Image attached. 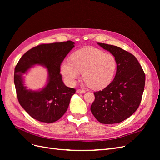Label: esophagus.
Instances as JSON below:
<instances>
[{
	"instance_id": "obj_1",
	"label": "esophagus",
	"mask_w": 160,
	"mask_h": 160,
	"mask_svg": "<svg viewBox=\"0 0 160 160\" xmlns=\"http://www.w3.org/2000/svg\"><path fill=\"white\" fill-rule=\"evenodd\" d=\"M77 93H85V90H83V89H78L77 90Z\"/></svg>"
}]
</instances>
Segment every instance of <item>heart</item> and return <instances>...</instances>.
Returning <instances> with one entry per match:
<instances>
[{
  "label": "heart",
  "instance_id": "heart-1",
  "mask_svg": "<svg viewBox=\"0 0 160 160\" xmlns=\"http://www.w3.org/2000/svg\"><path fill=\"white\" fill-rule=\"evenodd\" d=\"M71 59L61 65V74L70 85H73L83 72V78L91 88L102 89L112 81L117 71L115 57L95 48L86 47L77 51Z\"/></svg>",
  "mask_w": 160,
  "mask_h": 160
}]
</instances>
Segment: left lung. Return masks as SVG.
Masks as SVG:
<instances>
[{"label": "left lung", "mask_w": 160, "mask_h": 160, "mask_svg": "<svg viewBox=\"0 0 160 160\" xmlns=\"http://www.w3.org/2000/svg\"><path fill=\"white\" fill-rule=\"evenodd\" d=\"M109 51L118 62L113 81L102 91L95 92L91 111L101 123L123 122L136 111L141 103L146 76L138 59L121 48L98 42Z\"/></svg>", "instance_id": "1"}]
</instances>
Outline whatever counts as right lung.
<instances>
[{
    "mask_svg": "<svg viewBox=\"0 0 160 160\" xmlns=\"http://www.w3.org/2000/svg\"><path fill=\"white\" fill-rule=\"evenodd\" d=\"M74 45L75 42L71 41L42 44L27 51L18 62L14 74L17 98L22 108L33 119L44 123H53L68 109L75 89L64 84L60 66ZM35 64L46 67L48 78L45 88L32 91L24 85L23 77Z\"/></svg>",
    "mask_w": 160,
    "mask_h": 160,
    "instance_id": "obj_1",
    "label": "right lung"
}]
</instances>
